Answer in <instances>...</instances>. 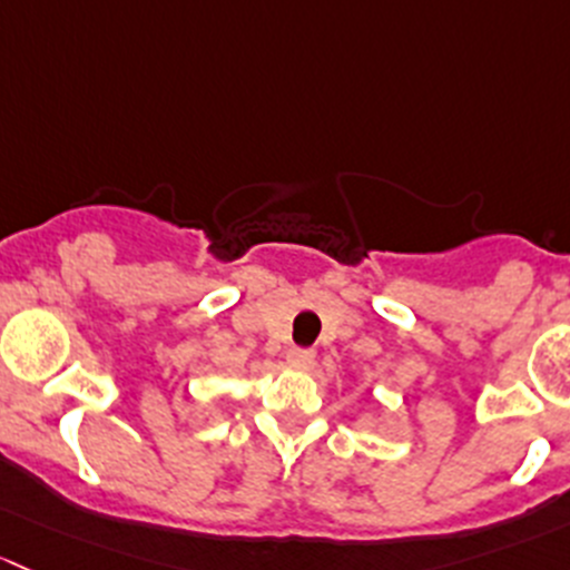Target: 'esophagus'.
<instances>
[{
  "label": "esophagus",
  "mask_w": 570,
  "mask_h": 570,
  "mask_svg": "<svg viewBox=\"0 0 570 570\" xmlns=\"http://www.w3.org/2000/svg\"><path fill=\"white\" fill-rule=\"evenodd\" d=\"M285 360H287V365L296 367V371H307V367L315 362V354L309 348H291L287 351Z\"/></svg>",
  "instance_id": "obj_1"
}]
</instances>
